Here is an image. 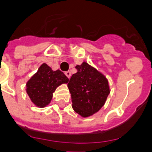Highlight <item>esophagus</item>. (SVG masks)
<instances>
[{
	"label": "esophagus",
	"mask_w": 152,
	"mask_h": 152,
	"mask_svg": "<svg viewBox=\"0 0 152 152\" xmlns=\"http://www.w3.org/2000/svg\"><path fill=\"white\" fill-rule=\"evenodd\" d=\"M64 74H65V76H66L68 78H69V79L70 78V76H71V72L67 71V72H64Z\"/></svg>",
	"instance_id": "34e87169"
}]
</instances>
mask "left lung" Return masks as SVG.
Wrapping results in <instances>:
<instances>
[{
  "label": "left lung",
  "mask_w": 152,
  "mask_h": 152,
  "mask_svg": "<svg viewBox=\"0 0 152 152\" xmlns=\"http://www.w3.org/2000/svg\"><path fill=\"white\" fill-rule=\"evenodd\" d=\"M68 83L74 111L83 118L92 116L106 103L110 92L108 80L101 72L83 61L76 66Z\"/></svg>",
  "instance_id": "1"
}]
</instances>
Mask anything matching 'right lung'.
Segmentation results:
<instances>
[{
    "label": "right lung",
    "instance_id": "1",
    "mask_svg": "<svg viewBox=\"0 0 152 152\" xmlns=\"http://www.w3.org/2000/svg\"><path fill=\"white\" fill-rule=\"evenodd\" d=\"M68 82L69 79L61 71H53L43 63L26 83V93L34 106L43 108L50 103L57 88Z\"/></svg>",
    "mask_w": 152,
    "mask_h": 152
}]
</instances>
